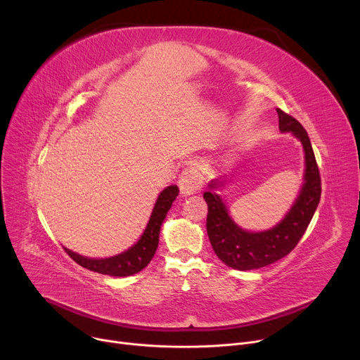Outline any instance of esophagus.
Returning <instances> with one entry per match:
<instances>
[{
    "mask_svg": "<svg viewBox=\"0 0 360 360\" xmlns=\"http://www.w3.org/2000/svg\"><path fill=\"white\" fill-rule=\"evenodd\" d=\"M178 185H179V193L182 197H190L200 191L202 179L194 165H190L184 170L178 181Z\"/></svg>",
    "mask_w": 360,
    "mask_h": 360,
    "instance_id": "1",
    "label": "esophagus"
}]
</instances>
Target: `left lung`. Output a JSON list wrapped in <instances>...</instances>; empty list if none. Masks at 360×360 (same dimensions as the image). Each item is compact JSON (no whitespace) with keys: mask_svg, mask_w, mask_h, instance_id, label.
<instances>
[{"mask_svg":"<svg viewBox=\"0 0 360 360\" xmlns=\"http://www.w3.org/2000/svg\"><path fill=\"white\" fill-rule=\"evenodd\" d=\"M277 113L280 132H290L302 144L305 155L304 182L285 217L270 229L247 231L232 219L226 201L220 195L228 181L224 178L210 181L209 190L202 194L209 205L207 233L212 247L226 266L235 270L261 269L286 257L304 236L321 198L319 170L308 132L281 109H277Z\"/></svg>","mask_w":360,"mask_h":360,"instance_id":"8db88e82","label":"left lung"}]
</instances>
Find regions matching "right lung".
Instances as JSON below:
<instances>
[{
  "label": "right lung",
  "instance_id": "obj_1",
  "mask_svg": "<svg viewBox=\"0 0 360 360\" xmlns=\"http://www.w3.org/2000/svg\"><path fill=\"white\" fill-rule=\"evenodd\" d=\"M178 193L179 190L176 185H169L162 193H159L146 229L143 231L139 240L124 252L106 258H90L74 252L65 247L64 250L82 267L96 271L99 274H106L112 277H127L137 274L139 271L146 269L151 258L155 257L159 245L162 223L167 212L170 210V207H172V202L176 200Z\"/></svg>",
  "mask_w": 360,
  "mask_h": 360
}]
</instances>
